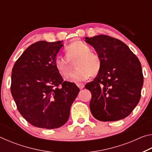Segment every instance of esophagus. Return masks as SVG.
I'll list each match as a JSON object with an SVG mask.
<instances>
[{"mask_svg":"<svg viewBox=\"0 0 152 152\" xmlns=\"http://www.w3.org/2000/svg\"><path fill=\"white\" fill-rule=\"evenodd\" d=\"M77 86H78V88L80 89H82V88H84V84H82V83H79V84H77Z\"/></svg>","mask_w":152,"mask_h":152,"instance_id":"1","label":"esophagus"}]
</instances>
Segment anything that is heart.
<instances>
[{
	"mask_svg": "<svg viewBox=\"0 0 152 152\" xmlns=\"http://www.w3.org/2000/svg\"><path fill=\"white\" fill-rule=\"evenodd\" d=\"M65 53L66 57H57L55 60L56 69L64 78L71 76L74 64L77 68L72 78L74 82L86 80L91 75H97L101 70L102 61L99 53L81 41H75L67 46Z\"/></svg>",
	"mask_w": 152,
	"mask_h": 152,
	"instance_id": "1",
	"label": "heart"
}]
</instances>
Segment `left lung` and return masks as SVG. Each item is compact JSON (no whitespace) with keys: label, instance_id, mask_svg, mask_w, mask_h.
Instances as JSON below:
<instances>
[{"label":"left lung","instance_id":"left-lung-1","mask_svg":"<svg viewBox=\"0 0 152 152\" xmlns=\"http://www.w3.org/2000/svg\"><path fill=\"white\" fill-rule=\"evenodd\" d=\"M101 58V68L85 88L91 92L90 109L101 121H115L131 114L141 98L143 76L140 60L119 39L105 35L85 37Z\"/></svg>","mask_w":152,"mask_h":152}]
</instances>
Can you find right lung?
Masks as SVG:
<instances>
[{
	"instance_id": "add662e5",
	"label": "right lung",
	"mask_w": 152,
	"mask_h": 152,
	"mask_svg": "<svg viewBox=\"0 0 152 152\" xmlns=\"http://www.w3.org/2000/svg\"><path fill=\"white\" fill-rule=\"evenodd\" d=\"M62 41H39L28 47L14 64L11 92L17 109L35 127L59 128L68 121L72 104L80 92L64 81L55 60Z\"/></svg>"
}]
</instances>
